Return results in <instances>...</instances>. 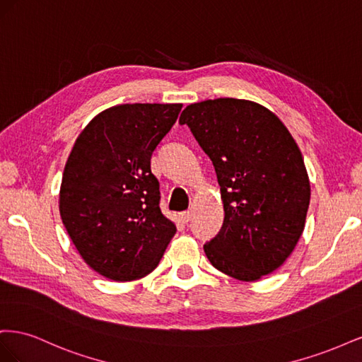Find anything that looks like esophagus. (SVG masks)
I'll list each match as a JSON object with an SVG mask.
<instances>
[{
	"label": "esophagus",
	"instance_id": "esophagus-1",
	"mask_svg": "<svg viewBox=\"0 0 362 362\" xmlns=\"http://www.w3.org/2000/svg\"><path fill=\"white\" fill-rule=\"evenodd\" d=\"M192 217H193L192 211H182V213H180V218H181V222H184V223H189L192 221Z\"/></svg>",
	"mask_w": 362,
	"mask_h": 362
}]
</instances>
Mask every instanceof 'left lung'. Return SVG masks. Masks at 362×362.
Instances as JSON below:
<instances>
[{
	"label": "left lung",
	"instance_id": "1",
	"mask_svg": "<svg viewBox=\"0 0 362 362\" xmlns=\"http://www.w3.org/2000/svg\"><path fill=\"white\" fill-rule=\"evenodd\" d=\"M213 161L225 218L204 245L225 275L257 281L286 261L298 245L310 205V180L300 149L279 117L235 98L190 104L180 116Z\"/></svg>",
	"mask_w": 362,
	"mask_h": 362
}]
</instances>
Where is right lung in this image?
Wrapping results in <instances>:
<instances>
[{
    "mask_svg": "<svg viewBox=\"0 0 362 362\" xmlns=\"http://www.w3.org/2000/svg\"><path fill=\"white\" fill-rule=\"evenodd\" d=\"M182 104H120L90 120L64 166L60 216L83 259L113 281L154 270L177 226L160 210L151 170Z\"/></svg>",
    "mask_w": 362,
    "mask_h": 362,
    "instance_id": "1",
    "label": "right lung"
}]
</instances>
